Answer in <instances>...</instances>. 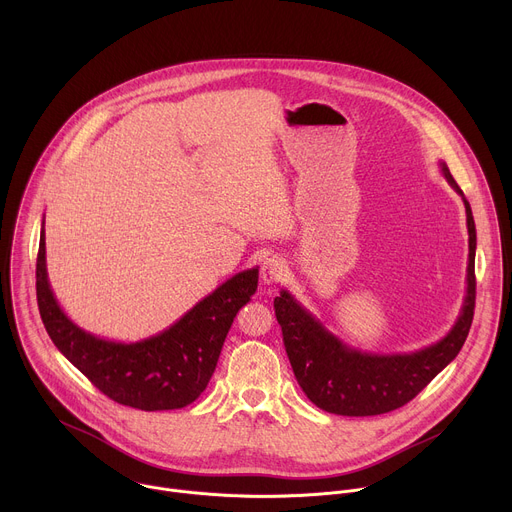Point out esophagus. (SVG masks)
<instances>
[{
	"instance_id": "34e87169",
	"label": "esophagus",
	"mask_w": 512,
	"mask_h": 512,
	"mask_svg": "<svg viewBox=\"0 0 512 512\" xmlns=\"http://www.w3.org/2000/svg\"><path fill=\"white\" fill-rule=\"evenodd\" d=\"M285 271H287V265H285V261L281 259V257H267L263 263H261V279H263V283H275V281H279L283 275H285Z\"/></svg>"
}]
</instances>
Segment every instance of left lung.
Segmentation results:
<instances>
[{
    "label": "left lung",
    "mask_w": 512,
    "mask_h": 512,
    "mask_svg": "<svg viewBox=\"0 0 512 512\" xmlns=\"http://www.w3.org/2000/svg\"><path fill=\"white\" fill-rule=\"evenodd\" d=\"M440 166L464 200L468 225L466 296L456 324L442 340L407 354L362 352L326 330L287 289H281L273 302L291 369L308 399L328 413L367 417L403 407L448 367L466 342L476 302V225L464 192L448 166Z\"/></svg>",
    "instance_id": "left-lung-1"
}]
</instances>
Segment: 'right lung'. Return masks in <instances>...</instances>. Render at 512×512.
I'll use <instances>...</instances> for the list:
<instances>
[{
  "label": "right lung",
  "instance_id": "add662e5",
  "mask_svg": "<svg viewBox=\"0 0 512 512\" xmlns=\"http://www.w3.org/2000/svg\"><path fill=\"white\" fill-rule=\"evenodd\" d=\"M259 269H247L200 300L156 336L115 342L72 322L58 306L46 271L44 223L36 261L38 310L54 346L109 399L141 409H182L206 389L237 312L257 291Z\"/></svg>",
  "mask_w": 512,
  "mask_h": 512
}]
</instances>
